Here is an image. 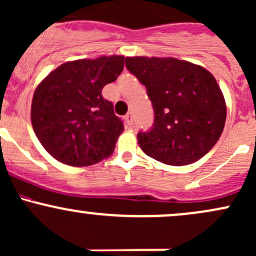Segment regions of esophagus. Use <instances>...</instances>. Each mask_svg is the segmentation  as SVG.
<instances>
[{"instance_id": "34e87169", "label": "esophagus", "mask_w": 256, "mask_h": 256, "mask_svg": "<svg viewBox=\"0 0 256 256\" xmlns=\"http://www.w3.org/2000/svg\"><path fill=\"white\" fill-rule=\"evenodd\" d=\"M124 119H125V122L128 124V126H132V122H134V116H132V114H131V113L126 114Z\"/></svg>"}]
</instances>
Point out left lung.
I'll list each match as a JSON object with an SVG mask.
<instances>
[{
  "instance_id": "left-lung-1",
  "label": "left lung",
  "mask_w": 256,
  "mask_h": 256,
  "mask_svg": "<svg viewBox=\"0 0 256 256\" xmlns=\"http://www.w3.org/2000/svg\"><path fill=\"white\" fill-rule=\"evenodd\" d=\"M125 63L153 103V128L137 134L141 150L174 166L203 158L226 122V102L212 72L171 57H128Z\"/></svg>"
}]
</instances>
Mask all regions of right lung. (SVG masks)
Instances as JSON below:
<instances>
[{"label": "right lung", "instance_id": "obj_1", "mask_svg": "<svg viewBox=\"0 0 256 256\" xmlns=\"http://www.w3.org/2000/svg\"><path fill=\"white\" fill-rule=\"evenodd\" d=\"M124 56L63 63L38 84L32 124L44 148L70 166H88L113 154L124 124L102 88L124 69Z\"/></svg>", "mask_w": 256, "mask_h": 256}]
</instances>
